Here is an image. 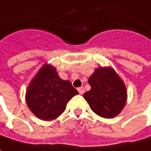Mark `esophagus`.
<instances>
[{
	"instance_id": "34e87169",
	"label": "esophagus",
	"mask_w": 151,
	"mask_h": 151,
	"mask_svg": "<svg viewBox=\"0 0 151 151\" xmlns=\"http://www.w3.org/2000/svg\"><path fill=\"white\" fill-rule=\"evenodd\" d=\"M78 91H79V93H80L81 95H83V94H84V92H85V90H84V88H83V87L79 88H78Z\"/></svg>"
}]
</instances>
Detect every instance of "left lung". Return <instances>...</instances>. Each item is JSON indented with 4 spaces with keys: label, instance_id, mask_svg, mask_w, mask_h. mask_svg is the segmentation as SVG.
<instances>
[{
    "label": "left lung",
    "instance_id": "1",
    "mask_svg": "<svg viewBox=\"0 0 151 151\" xmlns=\"http://www.w3.org/2000/svg\"><path fill=\"white\" fill-rule=\"evenodd\" d=\"M88 84L91 89L83 96L95 113L111 119L121 112L127 102V88L112 68H97L89 77Z\"/></svg>",
    "mask_w": 151,
    "mask_h": 151
}]
</instances>
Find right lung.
<instances>
[{"label": "right lung", "instance_id": "right-lung-1", "mask_svg": "<svg viewBox=\"0 0 151 151\" xmlns=\"http://www.w3.org/2000/svg\"><path fill=\"white\" fill-rule=\"evenodd\" d=\"M78 94L69 81L58 76L55 68L44 64L28 86L25 100L37 118L53 120L65 111L67 103Z\"/></svg>", "mask_w": 151, "mask_h": 151}]
</instances>
